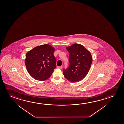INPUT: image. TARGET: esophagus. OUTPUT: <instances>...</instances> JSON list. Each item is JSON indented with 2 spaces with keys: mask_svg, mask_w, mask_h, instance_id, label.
Segmentation results:
<instances>
[{
  "mask_svg": "<svg viewBox=\"0 0 124 124\" xmlns=\"http://www.w3.org/2000/svg\"><path fill=\"white\" fill-rule=\"evenodd\" d=\"M62 67H63L62 66H58V67H57V68L60 69H61L62 68Z\"/></svg>",
  "mask_w": 124,
  "mask_h": 124,
  "instance_id": "34e87169",
  "label": "esophagus"
}]
</instances>
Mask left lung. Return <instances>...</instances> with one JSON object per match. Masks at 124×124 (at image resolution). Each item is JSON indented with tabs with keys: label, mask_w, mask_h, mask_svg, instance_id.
Masks as SVG:
<instances>
[{
	"label": "left lung",
	"mask_w": 124,
	"mask_h": 124,
	"mask_svg": "<svg viewBox=\"0 0 124 124\" xmlns=\"http://www.w3.org/2000/svg\"><path fill=\"white\" fill-rule=\"evenodd\" d=\"M69 53L68 67L63 69V74L67 80L78 82L85 78L89 72L92 57L88 50L80 44H74L67 47Z\"/></svg>",
	"instance_id": "8db88e82"
}]
</instances>
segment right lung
I'll return each mask as SVG.
<instances>
[{"label": "right lung", "instance_id": "add662e5", "mask_svg": "<svg viewBox=\"0 0 124 124\" xmlns=\"http://www.w3.org/2000/svg\"><path fill=\"white\" fill-rule=\"evenodd\" d=\"M55 49L49 44L37 46L27 53L25 65L29 74L36 80L44 81L50 77L56 67Z\"/></svg>", "mask_w": 124, "mask_h": 124}]
</instances>
